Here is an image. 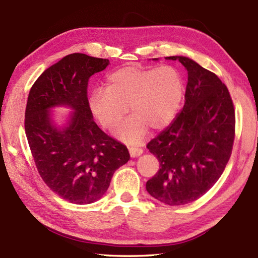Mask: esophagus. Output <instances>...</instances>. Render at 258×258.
<instances>
[{"label": "esophagus", "instance_id": "34e87169", "mask_svg": "<svg viewBox=\"0 0 258 258\" xmlns=\"http://www.w3.org/2000/svg\"><path fill=\"white\" fill-rule=\"evenodd\" d=\"M129 153L131 155V158H136V156H140L143 153V149L138 147H130Z\"/></svg>", "mask_w": 258, "mask_h": 258}]
</instances>
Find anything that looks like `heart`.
Returning a JSON list of instances; mask_svg holds the SVG:
<instances>
[{"label":"heart","instance_id":"b5f03b06","mask_svg":"<svg viewBox=\"0 0 258 258\" xmlns=\"http://www.w3.org/2000/svg\"><path fill=\"white\" fill-rule=\"evenodd\" d=\"M184 93L183 75L174 67H125L108 75L105 90L93 91L89 106L107 130L122 120L129 107L134 116L116 128L115 136L128 143H138L149 127L159 130L173 120Z\"/></svg>","mask_w":258,"mask_h":258}]
</instances>
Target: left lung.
Returning <instances> with one entry per match:
<instances>
[{
	"label": "left lung",
	"mask_w": 258,
	"mask_h": 258,
	"mask_svg": "<svg viewBox=\"0 0 258 258\" xmlns=\"http://www.w3.org/2000/svg\"><path fill=\"white\" fill-rule=\"evenodd\" d=\"M184 107L147 148L160 169L147 181L153 198L168 206L195 202L221 176L233 149L235 111L228 87L217 75L186 56Z\"/></svg>",
	"instance_id": "1"
}]
</instances>
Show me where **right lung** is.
Here are the masks:
<instances>
[{"label":"right lung","instance_id":"add662e5","mask_svg":"<svg viewBox=\"0 0 258 258\" xmlns=\"http://www.w3.org/2000/svg\"><path fill=\"white\" fill-rule=\"evenodd\" d=\"M108 64V59L68 54L48 68L28 94L25 131L36 167L50 189L72 204L102 198L116 169L130 159L127 147L93 120L87 99L90 78ZM58 104L75 110L64 130L49 120L47 110Z\"/></svg>","mask_w":258,"mask_h":258}]
</instances>
